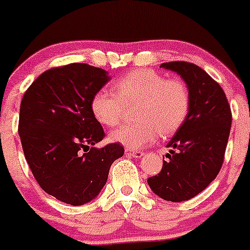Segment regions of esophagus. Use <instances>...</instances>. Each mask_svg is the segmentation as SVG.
<instances>
[{"mask_svg":"<svg viewBox=\"0 0 250 250\" xmlns=\"http://www.w3.org/2000/svg\"><path fill=\"white\" fill-rule=\"evenodd\" d=\"M125 152H126L127 155L132 156V158H143V155H144V151H141V150H135V149H126L125 150Z\"/></svg>","mask_w":250,"mask_h":250,"instance_id":"1","label":"esophagus"}]
</instances>
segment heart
I'll return each instance as SVG.
<instances>
[{
	"label": "heart",
	"instance_id": "heart-1",
	"mask_svg": "<svg viewBox=\"0 0 250 250\" xmlns=\"http://www.w3.org/2000/svg\"><path fill=\"white\" fill-rule=\"evenodd\" d=\"M112 90L101 89L91 99L95 119L105 126H116L126 107L135 105L136 121L125 124L110 134L111 140L130 147L149 145L169 136L187 120L191 105L189 86L183 79H167L147 68H136L114 81Z\"/></svg>",
	"mask_w": 250,
	"mask_h": 250
}]
</instances>
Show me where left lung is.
I'll return each instance as SVG.
<instances>
[{
    "label": "left lung",
    "mask_w": 250,
    "mask_h": 250,
    "mask_svg": "<svg viewBox=\"0 0 250 250\" xmlns=\"http://www.w3.org/2000/svg\"><path fill=\"white\" fill-rule=\"evenodd\" d=\"M160 67L178 72L191 95L190 111L167 147L158 175L147 184L158 196L184 202L202 193L222 169L231 126V111L222 86L195 63L171 61Z\"/></svg>",
    "instance_id": "left-lung-1"
}]
</instances>
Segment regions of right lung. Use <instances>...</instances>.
Wrapping results in <instances>:
<instances>
[{"instance_id": "add662e5", "label": "right lung", "mask_w": 250, "mask_h": 250, "mask_svg": "<svg viewBox=\"0 0 250 250\" xmlns=\"http://www.w3.org/2000/svg\"><path fill=\"white\" fill-rule=\"evenodd\" d=\"M109 80L103 68L68 63L42 72L22 98L19 135L26 161L40 187L67 204L91 202L124 155L119 143L94 147L105 132L90 104Z\"/></svg>"}]
</instances>
